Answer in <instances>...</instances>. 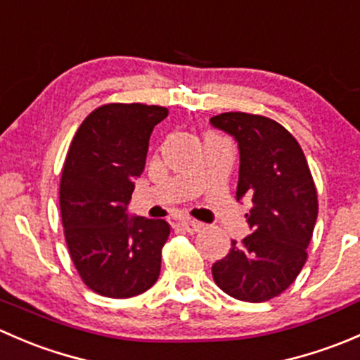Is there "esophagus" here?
Wrapping results in <instances>:
<instances>
[{"label":"esophagus","mask_w":360,"mask_h":360,"mask_svg":"<svg viewBox=\"0 0 360 360\" xmlns=\"http://www.w3.org/2000/svg\"><path fill=\"white\" fill-rule=\"evenodd\" d=\"M179 226L183 228V230H186L188 233H197V231H200L202 223H198V221H193V219H183L179 221Z\"/></svg>","instance_id":"1"}]
</instances>
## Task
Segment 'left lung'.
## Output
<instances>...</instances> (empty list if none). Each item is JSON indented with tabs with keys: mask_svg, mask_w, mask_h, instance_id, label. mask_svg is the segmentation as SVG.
<instances>
[{
	"mask_svg": "<svg viewBox=\"0 0 360 360\" xmlns=\"http://www.w3.org/2000/svg\"><path fill=\"white\" fill-rule=\"evenodd\" d=\"M210 125L238 144L237 200L250 198L245 214L252 233L231 240L212 264L214 282L231 297L261 303L292 284L307 261L319 203L307 158L291 134L270 118L223 112Z\"/></svg>",
	"mask_w": 360,
	"mask_h": 360,
	"instance_id": "left-lung-1",
	"label": "left lung"
}]
</instances>
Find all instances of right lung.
I'll return each instance as SVG.
<instances>
[{
	"label": "right lung",
	"mask_w": 360,
	"mask_h": 360,
	"mask_svg": "<svg viewBox=\"0 0 360 360\" xmlns=\"http://www.w3.org/2000/svg\"><path fill=\"white\" fill-rule=\"evenodd\" d=\"M169 110L106 104L79 125L60 179V216L82 281L108 297H132L158 281L163 219L130 216L129 203L146 163L155 125Z\"/></svg>",
	"instance_id": "right-lung-1"
}]
</instances>
